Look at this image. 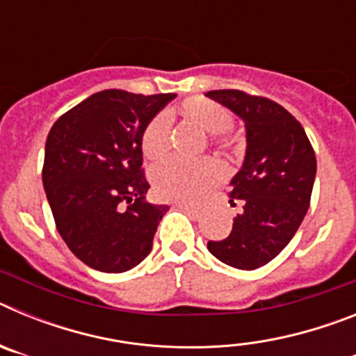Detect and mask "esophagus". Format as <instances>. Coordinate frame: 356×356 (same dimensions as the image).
Returning a JSON list of instances; mask_svg holds the SVG:
<instances>
[{
    "mask_svg": "<svg viewBox=\"0 0 356 356\" xmlns=\"http://www.w3.org/2000/svg\"><path fill=\"white\" fill-rule=\"evenodd\" d=\"M175 207L176 209L184 210V212L191 213L193 217H200V209H196V207H193V205H188V203H176Z\"/></svg>",
    "mask_w": 356,
    "mask_h": 356,
    "instance_id": "1",
    "label": "esophagus"
}]
</instances>
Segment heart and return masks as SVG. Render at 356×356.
<instances>
[{
  "mask_svg": "<svg viewBox=\"0 0 356 356\" xmlns=\"http://www.w3.org/2000/svg\"><path fill=\"white\" fill-rule=\"evenodd\" d=\"M181 115L194 124L212 134L219 147L228 149L232 140L226 139L225 131L232 124V114L226 106L207 99V97H188L181 103ZM169 135H171V119L165 114H159L147 122L143 131L144 155L149 160H160L169 151ZM225 176V169L216 160L201 162H181V160H165L153 169V187L156 194L169 201H193L201 200L213 185Z\"/></svg>",
  "mask_w": 356,
  "mask_h": 356,
  "instance_id": "obj_1",
  "label": "heart"
}]
</instances>
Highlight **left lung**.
<instances>
[{
  "instance_id": "obj_1",
  "label": "left lung",
  "mask_w": 356,
  "mask_h": 356,
  "mask_svg": "<svg viewBox=\"0 0 356 356\" xmlns=\"http://www.w3.org/2000/svg\"><path fill=\"white\" fill-rule=\"evenodd\" d=\"M207 96L246 128L244 162L229 181V196L241 200L242 212L232 234L210 241L209 251L226 266L253 271L278 257L300 228L316 180V153L303 127L278 103L234 89Z\"/></svg>"
}]
</instances>
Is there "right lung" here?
Returning <instances> with one entry per match:
<instances>
[{"label": "right lung", "mask_w": 356, "mask_h": 356, "mask_svg": "<svg viewBox=\"0 0 356 356\" xmlns=\"http://www.w3.org/2000/svg\"><path fill=\"white\" fill-rule=\"evenodd\" d=\"M175 97L102 90L49 130L42 184L56 229L72 254L96 271H130L153 248L169 207L144 200L149 184L140 169V139Z\"/></svg>", "instance_id": "obj_1"}]
</instances>
